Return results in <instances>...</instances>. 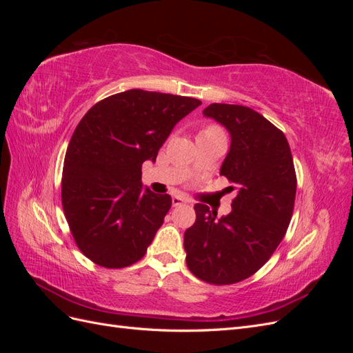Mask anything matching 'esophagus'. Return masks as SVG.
Masks as SVG:
<instances>
[{"instance_id":"34e87169","label":"esophagus","mask_w":353,"mask_h":353,"mask_svg":"<svg viewBox=\"0 0 353 353\" xmlns=\"http://www.w3.org/2000/svg\"><path fill=\"white\" fill-rule=\"evenodd\" d=\"M185 201H187L185 199L179 197V196H174V197H172V205H174V206H181V205H184Z\"/></svg>"}]
</instances>
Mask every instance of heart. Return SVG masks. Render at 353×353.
Returning a JSON list of instances; mask_svg holds the SVG:
<instances>
[{"label": "heart", "mask_w": 353, "mask_h": 353, "mask_svg": "<svg viewBox=\"0 0 353 353\" xmlns=\"http://www.w3.org/2000/svg\"><path fill=\"white\" fill-rule=\"evenodd\" d=\"M200 134H222V131L219 130L218 126H208Z\"/></svg>", "instance_id": "b5f03b06"}]
</instances>
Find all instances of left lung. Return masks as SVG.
I'll use <instances>...</instances> for the list:
<instances>
[{
	"label": "left lung",
	"instance_id": "obj_1",
	"mask_svg": "<svg viewBox=\"0 0 353 353\" xmlns=\"http://www.w3.org/2000/svg\"><path fill=\"white\" fill-rule=\"evenodd\" d=\"M228 130L230 152L221 166L237 190L227 216L197 203L196 222L184 234L187 266L197 279L234 284L268 262L290 223L296 172L287 138L250 108L213 103L203 110Z\"/></svg>",
	"mask_w": 353,
	"mask_h": 353
}]
</instances>
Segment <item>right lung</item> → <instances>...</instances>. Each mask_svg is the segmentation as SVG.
Wrapping results in <instances>:
<instances>
[{"label": "right lung", "mask_w": 353, "mask_h": 353, "mask_svg": "<svg viewBox=\"0 0 353 353\" xmlns=\"http://www.w3.org/2000/svg\"><path fill=\"white\" fill-rule=\"evenodd\" d=\"M200 100L130 90L94 104L74 130L65 157L61 203L74 243L104 268L140 261L172 206L169 194L141 184L174 126Z\"/></svg>", "instance_id": "right-lung-1"}]
</instances>
